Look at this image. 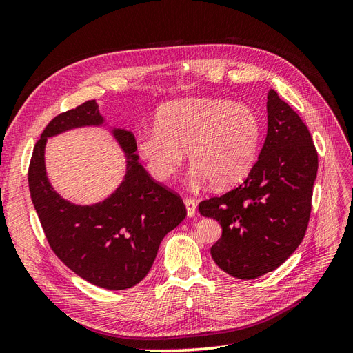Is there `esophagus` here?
<instances>
[{"label":"esophagus","instance_id":"34e87169","mask_svg":"<svg viewBox=\"0 0 353 353\" xmlns=\"http://www.w3.org/2000/svg\"><path fill=\"white\" fill-rule=\"evenodd\" d=\"M184 205H185V209H187V216L188 218L194 216L196 215V210H197V203L194 200H191V199H185Z\"/></svg>","mask_w":353,"mask_h":353}]
</instances>
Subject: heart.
I'll list each match as a JSON object with an SVG mask.
<instances>
[{"label": "heart", "mask_w": 353, "mask_h": 353, "mask_svg": "<svg viewBox=\"0 0 353 353\" xmlns=\"http://www.w3.org/2000/svg\"><path fill=\"white\" fill-rule=\"evenodd\" d=\"M262 122L249 104L188 97L159 109L156 123L137 135V152L157 181H168L188 154L191 175L216 190L239 184L258 157Z\"/></svg>", "instance_id": "1"}]
</instances>
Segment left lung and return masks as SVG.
Segmentation results:
<instances>
[{"label":"left lung","instance_id":"1","mask_svg":"<svg viewBox=\"0 0 353 353\" xmlns=\"http://www.w3.org/2000/svg\"><path fill=\"white\" fill-rule=\"evenodd\" d=\"M268 132L244 183L199 205L216 219L221 239L210 248L219 268L253 280L283 265L302 243L311 215L318 154L306 125L274 90L268 92Z\"/></svg>","mask_w":353,"mask_h":353}]
</instances>
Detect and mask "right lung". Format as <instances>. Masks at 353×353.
I'll return each mask as SVG.
<instances>
[{
    "mask_svg": "<svg viewBox=\"0 0 353 353\" xmlns=\"http://www.w3.org/2000/svg\"><path fill=\"white\" fill-rule=\"evenodd\" d=\"M81 127H103L125 156V175L114 193L92 205L59 195L46 174L48 137ZM132 132L112 126L95 100L52 119L34 148L29 190L41 225L57 258L81 279L108 290H125L150 271L159 245L184 221L183 200L159 185L138 163Z\"/></svg>",
    "mask_w": 353,
    "mask_h": 353,
    "instance_id": "add662e5",
    "label": "right lung"
}]
</instances>
